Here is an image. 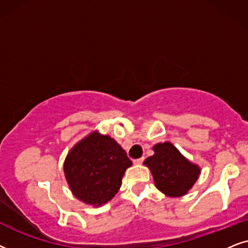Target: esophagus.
I'll return each instance as SVG.
<instances>
[{"instance_id": "esophagus-1", "label": "esophagus", "mask_w": 248, "mask_h": 248, "mask_svg": "<svg viewBox=\"0 0 248 248\" xmlns=\"http://www.w3.org/2000/svg\"><path fill=\"white\" fill-rule=\"evenodd\" d=\"M144 161V158L143 157H140V158H136V160H134V164H141V162H143Z\"/></svg>"}]
</instances>
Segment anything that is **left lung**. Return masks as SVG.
I'll list each match as a JSON object with an SVG mask.
<instances>
[{
  "instance_id": "obj_1",
  "label": "left lung",
  "mask_w": 248,
  "mask_h": 248,
  "mask_svg": "<svg viewBox=\"0 0 248 248\" xmlns=\"http://www.w3.org/2000/svg\"><path fill=\"white\" fill-rule=\"evenodd\" d=\"M153 151L144 164L151 170L155 187L169 197L186 195L199 179V164L184 156L170 141L155 144Z\"/></svg>"
}]
</instances>
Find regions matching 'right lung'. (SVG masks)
Returning a JSON list of instances; mask_svg holds the SVG:
<instances>
[{"label": "right lung", "instance_id": "right-lung-1", "mask_svg": "<svg viewBox=\"0 0 248 248\" xmlns=\"http://www.w3.org/2000/svg\"><path fill=\"white\" fill-rule=\"evenodd\" d=\"M131 164L126 151L113 138L94 130L68 152L63 172L76 199L101 206L115 196Z\"/></svg>", "mask_w": 248, "mask_h": 248}]
</instances>
